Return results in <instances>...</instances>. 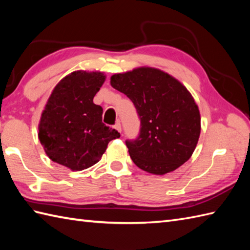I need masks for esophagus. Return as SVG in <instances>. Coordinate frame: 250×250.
<instances>
[{
  "instance_id": "34e87169",
  "label": "esophagus",
  "mask_w": 250,
  "mask_h": 250,
  "mask_svg": "<svg viewBox=\"0 0 250 250\" xmlns=\"http://www.w3.org/2000/svg\"><path fill=\"white\" fill-rule=\"evenodd\" d=\"M115 126V129L118 131V132H121V125H120V122L118 121V122H116V125H114Z\"/></svg>"
}]
</instances>
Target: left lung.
I'll return each instance as SVG.
<instances>
[{
	"label": "left lung",
	"mask_w": 250,
	"mask_h": 250,
	"mask_svg": "<svg viewBox=\"0 0 250 250\" xmlns=\"http://www.w3.org/2000/svg\"><path fill=\"white\" fill-rule=\"evenodd\" d=\"M110 84L133 102L140 116V136L125 142L136 167L164 175L189 160L200 137L201 115L178 79L159 68L141 66L114 74Z\"/></svg>",
	"instance_id": "obj_1"
}]
</instances>
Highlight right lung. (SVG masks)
<instances>
[{
	"instance_id": "right-lung-1",
	"label": "right lung",
	"mask_w": 250,
	"mask_h": 250,
	"mask_svg": "<svg viewBox=\"0 0 250 250\" xmlns=\"http://www.w3.org/2000/svg\"><path fill=\"white\" fill-rule=\"evenodd\" d=\"M105 79L103 72L81 70L56 84L39 124V140L51 161L83 171L98 163L108 143L120 137L103 124V108L93 103Z\"/></svg>"
}]
</instances>
